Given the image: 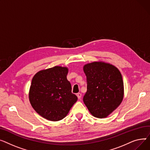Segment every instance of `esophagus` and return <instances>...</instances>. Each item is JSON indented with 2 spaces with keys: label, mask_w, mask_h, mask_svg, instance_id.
<instances>
[{
  "label": "esophagus",
  "mask_w": 150,
  "mask_h": 150,
  "mask_svg": "<svg viewBox=\"0 0 150 150\" xmlns=\"http://www.w3.org/2000/svg\"><path fill=\"white\" fill-rule=\"evenodd\" d=\"M77 98H78L79 99H80L81 98V97H82V94H81V93H77Z\"/></svg>",
  "instance_id": "1"
}]
</instances>
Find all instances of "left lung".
<instances>
[{
	"mask_svg": "<svg viewBox=\"0 0 150 150\" xmlns=\"http://www.w3.org/2000/svg\"><path fill=\"white\" fill-rule=\"evenodd\" d=\"M87 91L83 101L92 115L107 117L121 103L124 98V83L119 70L104 62L88 64L83 67Z\"/></svg>",
	"mask_w": 150,
	"mask_h": 150,
	"instance_id": "1",
	"label": "left lung"
}]
</instances>
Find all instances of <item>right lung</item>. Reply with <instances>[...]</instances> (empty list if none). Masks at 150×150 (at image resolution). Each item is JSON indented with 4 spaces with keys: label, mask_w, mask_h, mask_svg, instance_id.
I'll list each match as a JSON object with an SVG mask.
<instances>
[{
    "label": "right lung",
    "mask_w": 150,
    "mask_h": 150,
    "mask_svg": "<svg viewBox=\"0 0 150 150\" xmlns=\"http://www.w3.org/2000/svg\"><path fill=\"white\" fill-rule=\"evenodd\" d=\"M68 71L66 67L56 66L39 71L32 79L29 94L31 106L49 120L64 119L77 100L67 80Z\"/></svg>",
    "instance_id": "1"
}]
</instances>
